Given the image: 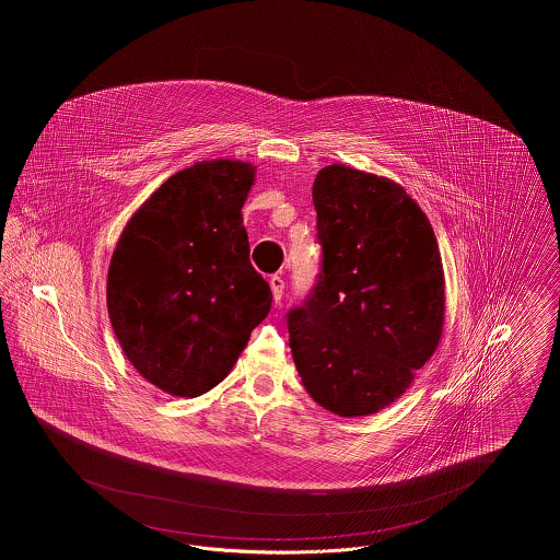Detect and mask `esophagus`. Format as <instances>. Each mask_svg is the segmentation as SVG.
<instances>
[{
	"instance_id": "1",
	"label": "esophagus",
	"mask_w": 560,
	"mask_h": 560,
	"mask_svg": "<svg viewBox=\"0 0 560 560\" xmlns=\"http://www.w3.org/2000/svg\"><path fill=\"white\" fill-rule=\"evenodd\" d=\"M269 287H271V293H273L276 304H280L282 293H284V280H282L280 276H271V278H269Z\"/></svg>"
}]
</instances>
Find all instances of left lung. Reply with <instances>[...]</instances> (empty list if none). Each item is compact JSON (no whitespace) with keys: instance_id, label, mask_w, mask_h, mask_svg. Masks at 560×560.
Returning a JSON list of instances; mask_svg holds the SVG:
<instances>
[{"instance_id":"obj_1","label":"left lung","mask_w":560,"mask_h":560,"mask_svg":"<svg viewBox=\"0 0 560 560\" xmlns=\"http://www.w3.org/2000/svg\"><path fill=\"white\" fill-rule=\"evenodd\" d=\"M320 273L289 313V347L308 395L342 416L399 399L444 329L435 233L399 183L342 163L313 185Z\"/></svg>"}]
</instances>
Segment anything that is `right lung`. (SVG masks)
I'll return each mask as SVG.
<instances>
[{"mask_svg": "<svg viewBox=\"0 0 560 560\" xmlns=\"http://www.w3.org/2000/svg\"><path fill=\"white\" fill-rule=\"evenodd\" d=\"M256 165L198 161L131 215L107 271V313L136 371L172 397H198L235 366L271 291L249 262L241 209Z\"/></svg>", "mask_w": 560, "mask_h": 560, "instance_id": "right-lung-1", "label": "right lung"}]
</instances>
